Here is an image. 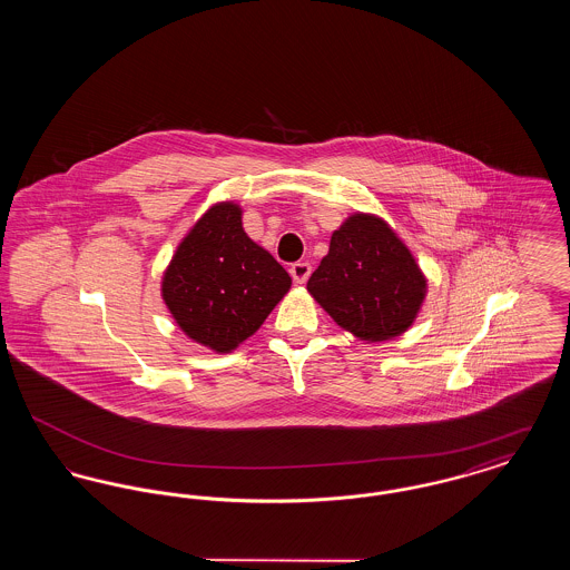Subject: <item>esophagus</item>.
<instances>
[{
  "label": "esophagus",
  "instance_id": "esophagus-1",
  "mask_svg": "<svg viewBox=\"0 0 570 570\" xmlns=\"http://www.w3.org/2000/svg\"><path fill=\"white\" fill-rule=\"evenodd\" d=\"M309 273H312V267L307 265V263H295V265H291V275H293V279L297 282V284H305L307 282V277H309Z\"/></svg>",
  "mask_w": 570,
  "mask_h": 570
}]
</instances>
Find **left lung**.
Here are the masks:
<instances>
[{
    "label": "left lung",
    "instance_id": "1",
    "mask_svg": "<svg viewBox=\"0 0 570 570\" xmlns=\"http://www.w3.org/2000/svg\"><path fill=\"white\" fill-rule=\"evenodd\" d=\"M307 293L361 342L406 333L428 297V277L400 235L376 214L354 212L331 235Z\"/></svg>",
    "mask_w": 570,
    "mask_h": 570
}]
</instances>
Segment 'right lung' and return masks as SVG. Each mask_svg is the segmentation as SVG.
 Instances as JSON below:
<instances>
[{"instance_id":"obj_1","label":"right lung","mask_w":570,"mask_h":570,"mask_svg":"<svg viewBox=\"0 0 570 570\" xmlns=\"http://www.w3.org/2000/svg\"><path fill=\"white\" fill-rule=\"evenodd\" d=\"M235 200L214 203L194 222L163 273L164 303L191 342L233 353L291 291V275L244 230Z\"/></svg>"}]
</instances>
